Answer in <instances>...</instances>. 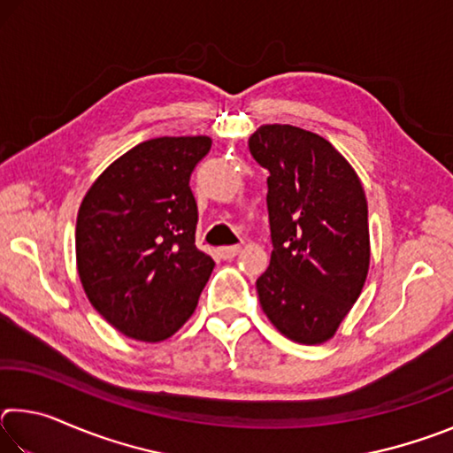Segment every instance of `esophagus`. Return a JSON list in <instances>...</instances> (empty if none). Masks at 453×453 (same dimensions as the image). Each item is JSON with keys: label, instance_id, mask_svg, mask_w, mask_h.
<instances>
[{"label": "esophagus", "instance_id": "esophagus-1", "mask_svg": "<svg viewBox=\"0 0 453 453\" xmlns=\"http://www.w3.org/2000/svg\"><path fill=\"white\" fill-rule=\"evenodd\" d=\"M240 251H242L240 245H226V248H219L218 250V254H219L221 259H232V257H235L237 254H240Z\"/></svg>", "mask_w": 453, "mask_h": 453}]
</instances>
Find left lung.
Listing matches in <instances>:
<instances>
[{"instance_id":"1","label":"left lung","mask_w":453,"mask_h":453,"mask_svg":"<svg viewBox=\"0 0 453 453\" xmlns=\"http://www.w3.org/2000/svg\"><path fill=\"white\" fill-rule=\"evenodd\" d=\"M270 172V267L256 281L272 324L297 343L332 340L370 270L367 202L354 167L332 143L296 126H262L250 137Z\"/></svg>"}]
</instances>
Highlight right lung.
<instances>
[{
	"label": "right lung",
	"mask_w": 453,
	"mask_h": 453,
	"mask_svg": "<svg viewBox=\"0 0 453 453\" xmlns=\"http://www.w3.org/2000/svg\"><path fill=\"white\" fill-rule=\"evenodd\" d=\"M208 135L156 137L118 157L88 189L75 226L83 291L127 337L162 342L194 313L213 259L196 248L189 178Z\"/></svg>",
	"instance_id": "right-lung-1"
}]
</instances>
